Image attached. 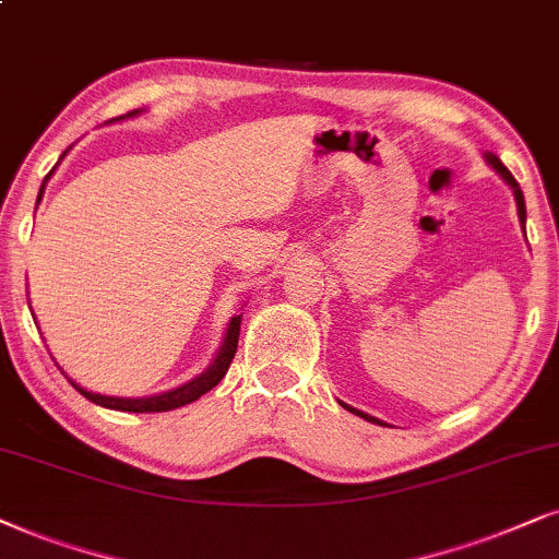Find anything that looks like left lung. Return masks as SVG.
Masks as SVG:
<instances>
[{
	"label": "left lung",
	"mask_w": 559,
	"mask_h": 559,
	"mask_svg": "<svg viewBox=\"0 0 559 559\" xmlns=\"http://www.w3.org/2000/svg\"><path fill=\"white\" fill-rule=\"evenodd\" d=\"M487 159H490V165H492V167H496L500 175H503V178H506V182H508V186H511V188H513L515 203H519V218H521V224H524V222H526V203H524V193H521L519 182H515V178H513V175H511V173H508V167L503 165V162H500V159L496 157V154H487ZM343 407H348V405H343ZM348 409H350V413L361 415V418H364V420H369V423H379L377 418H369V415H366V413H358V409H356V407H348Z\"/></svg>",
	"instance_id": "1"
}]
</instances>
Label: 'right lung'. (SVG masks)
Here are the masks:
<instances>
[{
    "instance_id": "add662e5",
    "label": "right lung",
    "mask_w": 559,
    "mask_h": 559,
    "mask_svg": "<svg viewBox=\"0 0 559 559\" xmlns=\"http://www.w3.org/2000/svg\"><path fill=\"white\" fill-rule=\"evenodd\" d=\"M239 322H242V317H231V322H229V328H227V337H224L222 350H218L216 361L211 364V369L203 371L201 377H195L193 381H188V384H182V386H178V390H173V392L157 394V397L123 400V397H103V394L82 390V386H76L74 381H72V384L90 402H95V405H103V407H110V409H123V413H165V409L182 407V405H188V402H193V400L201 397V394H206L209 390H214L218 381L224 379V373L229 371V364H231V358H235L237 343H239Z\"/></svg>"
}]
</instances>
